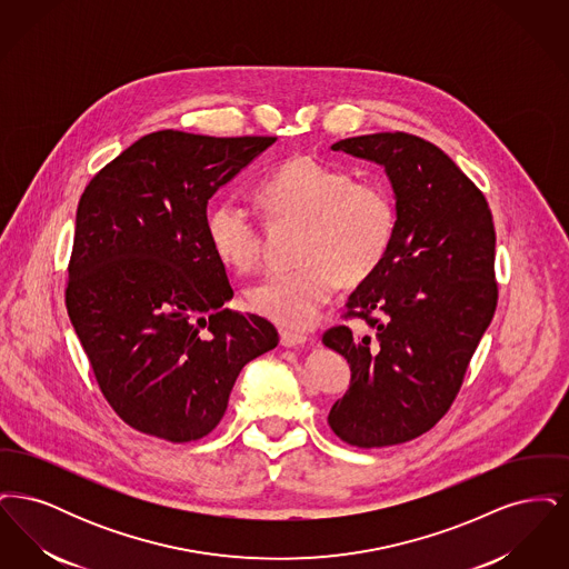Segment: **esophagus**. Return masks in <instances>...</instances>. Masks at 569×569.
Masks as SVG:
<instances>
[{
  "label": "esophagus",
  "instance_id": "34e87169",
  "mask_svg": "<svg viewBox=\"0 0 569 569\" xmlns=\"http://www.w3.org/2000/svg\"><path fill=\"white\" fill-rule=\"evenodd\" d=\"M279 343H281L283 348H298V346H305V343H307V337H305V335H298V332H292V330H281V332H279Z\"/></svg>",
  "mask_w": 569,
  "mask_h": 569
}]
</instances>
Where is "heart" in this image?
Masks as SVG:
<instances>
[{"mask_svg":"<svg viewBox=\"0 0 569 569\" xmlns=\"http://www.w3.org/2000/svg\"><path fill=\"white\" fill-rule=\"evenodd\" d=\"M258 200L274 219L300 223V264L271 271L247 290L256 313L290 330L316 325L341 279L360 281L376 271L397 228L395 198L383 183L352 179L346 168L309 156L274 168L258 186ZM207 237L230 269L256 267L260 230L243 202H217L207 216Z\"/></svg>","mask_w":569,"mask_h":569,"instance_id":"obj_1","label":"heart"}]
</instances>
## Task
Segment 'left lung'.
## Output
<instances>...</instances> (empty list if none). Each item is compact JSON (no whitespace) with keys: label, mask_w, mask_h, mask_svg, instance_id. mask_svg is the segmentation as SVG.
<instances>
[{"label":"left lung","mask_w":569,"mask_h":569,"mask_svg":"<svg viewBox=\"0 0 569 569\" xmlns=\"http://www.w3.org/2000/svg\"><path fill=\"white\" fill-rule=\"evenodd\" d=\"M383 166L397 228L376 271L348 298V326L322 341L350 362V388L328 425L358 448L427 433L450 409L495 316V226L485 193L433 142L406 134L356 136L330 147Z\"/></svg>","instance_id":"8db88e82"}]
</instances>
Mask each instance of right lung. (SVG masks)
Returning <instances> with one entry per match:
<instances>
[{"instance_id":"obj_1","label":"right lung","mask_w":569,"mask_h":569,"mask_svg":"<svg viewBox=\"0 0 569 569\" xmlns=\"http://www.w3.org/2000/svg\"><path fill=\"white\" fill-rule=\"evenodd\" d=\"M272 136H142L84 188L66 307L123 422L172 443L219 425L249 360L279 341L234 297L207 237V204Z\"/></svg>"}]
</instances>
